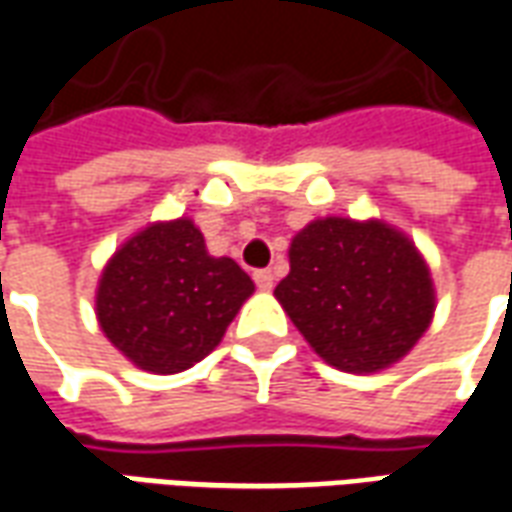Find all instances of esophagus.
Segmentation results:
<instances>
[{
    "label": "esophagus",
    "instance_id": "obj_1",
    "mask_svg": "<svg viewBox=\"0 0 512 512\" xmlns=\"http://www.w3.org/2000/svg\"><path fill=\"white\" fill-rule=\"evenodd\" d=\"M255 282L260 290H271L274 288V274L268 268H260V271H255Z\"/></svg>",
    "mask_w": 512,
    "mask_h": 512
}]
</instances>
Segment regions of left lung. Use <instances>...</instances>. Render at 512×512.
<instances>
[{"label": "left lung", "mask_w": 512, "mask_h": 512, "mask_svg": "<svg viewBox=\"0 0 512 512\" xmlns=\"http://www.w3.org/2000/svg\"><path fill=\"white\" fill-rule=\"evenodd\" d=\"M288 257L290 274L274 296L337 370L378 373L428 332L436 310L430 268L392 224L323 216L293 235Z\"/></svg>", "instance_id": "obj_1"}]
</instances>
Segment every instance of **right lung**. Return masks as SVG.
<instances>
[{
    "label": "right lung",
    "mask_w": 512,
    "mask_h": 512,
    "mask_svg": "<svg viewBox=\"0 0 512 512\" xmlns=\"http://www.w3.org/2000/svg\"><path fill=\"white\" fill-rule=\"evenodd\" d=\"M255 282L233 257H213L189 216L153 222L106 260L95 315L106 340L145 373L172 376L222 343Z\"/></svg>",
    "instance_id": "right-lung-1"
}]
</instances>
